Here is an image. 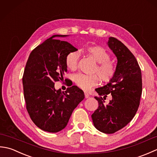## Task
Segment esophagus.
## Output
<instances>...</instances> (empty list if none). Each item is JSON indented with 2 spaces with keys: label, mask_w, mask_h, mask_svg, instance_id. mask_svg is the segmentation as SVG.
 I'll return each instance as SVG.
<instances>
[{
  "label": "esophagus",
  "mask_w": 157,
  "mask_h": 157,
  "mask_svg": "<svg viewBox=\"0 0 157 157\" xmlns=\"http://www.w3.org/2000/svg\"><path fill=\"white\" fill-rule=\"evenodd\" d=\"M84 94H85V98H89L90 95H89V94H88V93L87 92H84Z\"/></svg>",
  "instance_id": "34e87169"
}]
</instances>
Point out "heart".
Listing matches in <instances>:
<instances>
[{
  "label": "heart",
  "instance_id": "b5f03b06",
  "mask_svg": "<svg viewBox=\"0 0 157 157\" xmlns=\"http://www.w3.org/2000/svg\"><path fill=\"white\" fill-rule=\"evenodd\" d=\"M86 51L93 57L98 64L94 67L93 72L96 73L101 81L109 82L112 79L115 73V67L111 61L109 53L102 46H90L86 48ZM79 57L78 51L70 52L65 58V63L67 67L74 71L77 69ZM75 84L83 90H88L98 83V76L94 75H86L78 73L73 77Z\"/></svg>",
  "mask_w": 157,
  "mask_h": 157
}]
</instances>
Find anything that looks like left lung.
Here are the masks:
<instances>
[{
	"instance_id": "left-lung-1",
	"label": "left lung",
	"mask_w": 157,
	"mask_h": 157,
	"mask_svg": "<svg viewBox=\"0 0 157 157\" xmlns=\"http://www.w3.org/2000/svg\"><path fill=\"white\" fill-rule=\"evenodd\" d=\"M117 59L115 73L107 84L95 89L99 96H112L107 105L102 98L95 97L98 108L92 115L95 128L105 134H113L128 124L140 105L142 90V73L134 55L113 37L107 42Z\"/></svg>"
}]
</instances>
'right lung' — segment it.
<instances>
[{"mask_svg":"<svg viewBox=\"0 0 157 157\" xmlns=\"http://www.w3.org/2000/svg\"><path fill=\"white\" fill-rule=\"evenodd\" d=\"M67 36L54 35L33 50L23 75L27 111L35 125L48 132L64 129L73 110L84 98V92L77 86L65 92L55 88V82L63 80L67 71V55L78 51L69 42L55 39Z\"/></svg>","mask_w":157,"mask_h":157,"instance_id":"obj_1","label":"right lung"}]
</instances>
